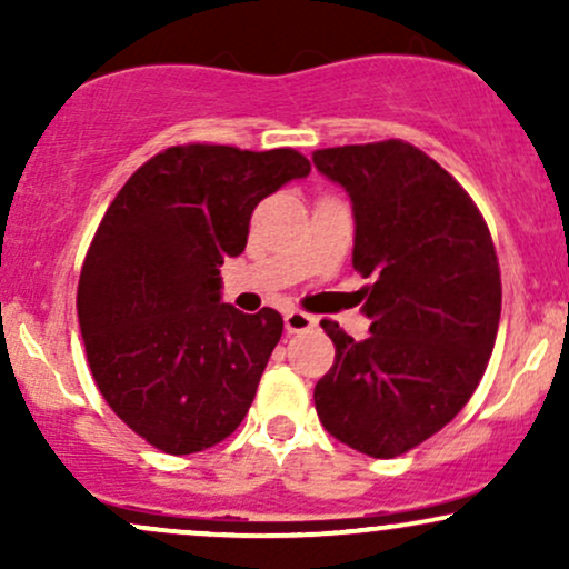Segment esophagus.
Returning <instances> with one entry per match:
<instances>
[{
  "instance_id": "34e87169",
  "label": "esophagus",
  "mask_w": 569,
  "mask_h": 569,
  "mask_svg": "<svg viewBox=\"0 0 569 569\" xmlns=\"http://www.w3.org/2000/svg\"><path fill=\"white\" fill-rule=\"evenodd\" d=\"M283 323H286V331H289V335H299V331L316 329L318 318L307 316V312H302V310H286Z\"/></svg>"
}]
</instances>
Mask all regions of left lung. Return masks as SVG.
<instances>
[{
    "label": "left lung",
    "instance_id": "8db88e82",
    "mask_svg": "<svg viewBox=\"0 0 569 569\" xmlns=\"http://www.w3.org/2000/svg\"><path fill=\"white\" fill-rule=\"evenodd\" d=\"M312 162L348 192L352 267L371 286L356 342L335 321V367L316 411L335 439L369 457L409 452L468 403L500 323V267L468 192L407 141L318 149Z\"/></svg>",
    "mask_w": 569,
    "mask_h": 569
}]
</instances>
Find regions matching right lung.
<instances>
[{
    "label": "right lung",
    "instance_id": "right-lung-1",
    "mask_svg": "<svg viewBox=\"0 0 569 569\" xmlns=\"http://www.w3.org/2000/svg\"><path fill=\"white\" fill-rule=\"evenodd\" d=\"M307 173L293 149L187 143L143 162L103 213L77 289L84 352L114 415L162 452L243 422L283 318L221 302L219 267L243 253L259 200Z\"/></svg>",
    "mask_w": 569,
    "mask_h": 569
}]
</instances>
